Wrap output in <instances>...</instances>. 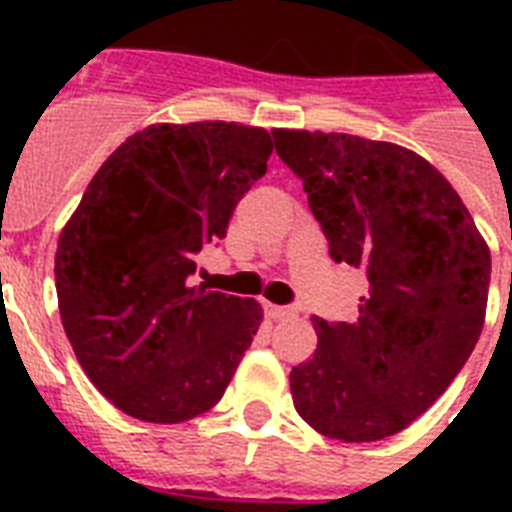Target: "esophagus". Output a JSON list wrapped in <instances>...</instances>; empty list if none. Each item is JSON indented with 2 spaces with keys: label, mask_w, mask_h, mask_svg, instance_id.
<instances>
[{
  "label": "esophagus",
  "mask_w": 512,
  "mask_h": 512,
  "mask_svg": "<svg viewBox=\"0 0 512 512\" xmlns=\"http://www.w3.org/2000/svg\"><path fill=\"white\" fill-rule=\"evenodd\" d=\"M265 313L271 316V319H289V316H295V308H289V305H273L265 303Z\"/></svg>",
  "instance_id": "1"
}]
</instances>
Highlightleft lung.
<instances>
[{
    "label": "left lung",
    "mask_w": 512,
    "mask_h": 512,
    "mask_svg": "<svg viewBox=\"0 0 512 512\" xmlns=\"http://www.w3.org/2000/svg\"><path fill=\"white\" fill-rule=\"evenodd\" d=\"M335 263L364 268L356 321L313 316L319 345L289 374L321 436L366 444L436 404L484 329L492 255L449 180L420 154L345 132L273 130Z\"/></svg>",
    "instance_id": "obj_1"
}]
</instances>
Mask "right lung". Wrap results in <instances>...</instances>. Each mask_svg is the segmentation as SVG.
Instances as JSON below:
<instances>
[{
	"mask_svg": "<svg viewBox=\"0 0 512 512\" xmlns=\"http://www.w3.org/2000/svg\"><path fill=\"white\" fill-rule=\"evenodd\" d=\"M271 154L263 127L151 124L108 156L60 233L68 342L92 385L135 420L209 412L252 345L260 303L188 287V276Z\"/></svg>",
	"mask_w": 512,
	"mask_h": 512,
	"instance_id": "right-lung-1",
	"label": "right lung"
}]
</instances>
